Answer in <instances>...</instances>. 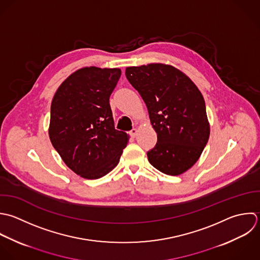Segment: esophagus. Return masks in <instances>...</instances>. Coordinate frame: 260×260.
<instances>
[{"label": "esophagus", "instance_id": "obj_1", "mask_svg": "<svg viewBox=\"0 0 260 260\" xmlns=\"http://www.w3.org/2000/svg\"><path fill=\"white\" fill-rule=\"evenodd\" d=\"M137 134H138V129H137V128H133V129L129 132V136H131L132 138H135V137L137 136Z\"/></svg>", "mask_w": 260, "mask_h": 260}]
</instances>
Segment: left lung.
<instances>
[{
  "mask_svg": "<svg viewBox=\"0 0 260 260\" xmlns=\"http://www.w3.org/2000/svg\"><path fill=\"white\" fill-rule=\"evenodd\" d=\"M125 76L145 101L157 144L150 150L152 166L179 175L201 157L210 137L205 99L181 71L163 63L128 67Z\"/></svg>",
  "mask_w": 260,
  "mask_h": 260,
  "instance_id": "1",
  "label": "left lung"
}]
</instances>
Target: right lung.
Here are the masks:
<instances>
[{
    "label": "right lung",
    "mask_w": 260,
    "mask_h": 260,
    "mask_svg": "<svg viewBox=\"0 0 260 260\" xmlns=\"http://www.w3.org/2000/svg\"><path fill=\"white\" fill-rule=\"evenodd\" d=\"M120 69L86 67L67 78L50 106L49 139L66 165L86 179H98L119 162L128 136L114 128L109 97Z\"/></svg>",
    "instance_id": "1"
}]
</instances>
